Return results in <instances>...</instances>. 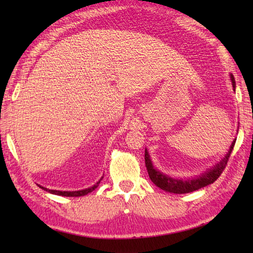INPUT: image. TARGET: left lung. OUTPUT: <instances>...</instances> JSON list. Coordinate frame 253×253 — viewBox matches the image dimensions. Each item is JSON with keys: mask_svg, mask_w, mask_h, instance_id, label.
<instances>
[{"mask_svg": "<svg viewBox=\"0 0 253 253\" xmlns=\"http://www.w3.org/2000/svg\"><path fill=\"white\" fill-rule=\"evenodd\" d=\"M230 79H232L233 87L235 88L236 83H235V78L233 75H230ZM235 142L236 141L234 140L232 146H230L228 153L226 154V157H225L217 165L214 166L212 169L207 171L206 174L197 177V178L187 179V180L175 179V178H171V177L166 176L162 173H160L159 170H157L153 168L151 160H150V157L148 154V151L146 150V152H144V161H146V168L148 169V174H149L150 179H151V181L155 186H158L162 190L171 192V193H188V192L196 191L198 189H201V188L206 187L210 184H213V182L215 181L219 176H221L223 170L225 169V168H226L228 159L230 157V153L233 152Z\"/></svg>", "mask_w": 253, "mask_h": 253, "instance_id": "1", "label": "left lung"}]
</instances>
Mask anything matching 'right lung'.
I'll return each mask as SVG.
<instances>
[{
    "mask_svg": "<svg viewBox=\"0 0 253 253\" xmlns=\"http://www.w3.org/2000/svg\"><path fill=\"white\" fill-rule=\"evenodd\" d=\"M99 184H100V181H99V182H96V184H95L94 186L88 188V189L78 190V191H60V190H50V189H46V188H44V187H41V186H40V188H42V189H44V190H45V191H47V192L53 193V195H58V196H64V197H82V196L88 195V193H89V192H91V191H93V190L95 189V188L99 186Z\"/></svg>",
    "mask_w": 253,
    "mask_h": 253,
    "instance_id": "1",
    "label": "right lung"
}]
</instances>
